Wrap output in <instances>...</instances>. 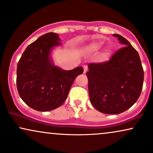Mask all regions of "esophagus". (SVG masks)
I'll use <instances>...</instances> for the list:
<instances>
[{
    "label": "esophagus",
    "mask_w": 153,
    "mask_h": 153,
    "mask_svg": "<svg viewBox=\"0 0 153 153\" xmlns=\"http://www.w3.org/2000/svg\"><path fill=\"white\" fill-rule=\"evenodd\" d=\"M87 69H88V67L86 65H84V73L85 74L86 71H87Z\"/></svg>",
    "instance_id": "34e87169"
}]
</instances>
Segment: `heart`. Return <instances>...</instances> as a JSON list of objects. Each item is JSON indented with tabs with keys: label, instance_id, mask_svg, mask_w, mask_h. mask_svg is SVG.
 Masks as SVG:
<instances>
[{
	"label": "heart",
	"instance_id": "obj_1",
	"mask_svg": "<svg viewBox=\"0 0 153 153\" xmlns=\"http://www.w3.org/2000/svg\"><path fill=\"white\" fill-rule=\"evenodd\" d=\"M97 47L95 45H90L86 46L85 48H84V50L86 51V52H94V51L97 50Z\"/></svg>",
	"mask_w": 153,
	"mask_h": 153
}]
</instances>
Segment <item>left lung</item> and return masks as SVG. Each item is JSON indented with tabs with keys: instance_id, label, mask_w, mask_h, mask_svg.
<instances>
[{
	"instance_id": "obj_1",
	"label": "left lung",
	"mask_w": 153,
	"mask_h": 153,
	"mask_svg": "<svg viewBox=\"0 0 153 153\" xmlns=\"http://www.w3.org/2000/svg\"><path fill=\"white\" fill-rule=\"evenodd\" d=\"M113 36L125 47L108 62L89 64L86 73L91 104L105 114H119L131 108L140 97L144 80L137 51L121 35Z\"/></svg>"
}]
</instances>
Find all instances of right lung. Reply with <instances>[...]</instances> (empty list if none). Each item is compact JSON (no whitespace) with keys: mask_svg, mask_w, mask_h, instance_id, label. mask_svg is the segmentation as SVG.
I'll list each match as a JSON object with an SVG mask.
<instances>
[{"mask_svg":"<svg viewBox=\"0 0 153 153\" xmlns=\"http://www.w3.org/2000/svg\"><path fill=\"white\" fill-rule=\"evenodd\" d=\"M58 34H45L24 51L17 67V88L22 101L38 111H50L67 99L74 81L82 67L64 70L54 65L53 49L61 45Z\"/></svg>","mask_w":153,"mask_h":153,"instance_id":"obj_1","label":"right lung"}]
</instances>
